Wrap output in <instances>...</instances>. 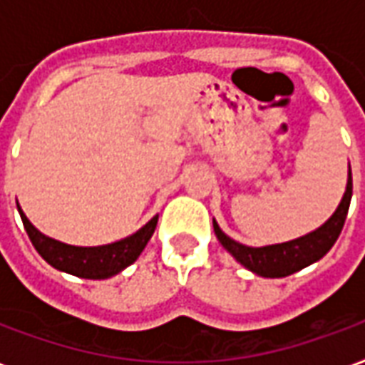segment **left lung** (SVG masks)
<instances>
[{"label": "left lung", "instance_id": "obj_1", "mask_svg": "<svg viewBox=\"0 0 365 365\" xmlns=\"http://www.w3.org/2000/svg\"><path fill=\"white\" fill-rule=\"evenodd\" d=\"M350 199H352V172H348L344 197H342L340 205H338V209L332 213L329 221L317 230H313V232L305 235V237L295 238V240H289V242H282V245L252 248V246L240 245L237 240L227 237L221 230V227L217 225V221H213V229L219 242L246 269H250V272L262 275V277H285V275L295 274L299 269L307 268L317 260H321L322 256L334 246L336 238L342 232V227H344Z\"/></svg>", "mask_w": 365, "mask_h": 365}]
</instances>
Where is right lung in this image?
Wrapping results in <instances>:
<instances>
[{"label":"right lung","instance_id":"right-lung-1","mask_svg":"<svg viewBox=\"0 0 365 365\" xmlns=\"http://www.w3.org/2000/svg\"><path fill=\"white\" fill-rule=\"evenodd\" d=\"M17 209H19L23 227L27 230L36 252L41 254L52 268L72 274L76 277H86V279H107L111 275L119 274L120 269L130 266L140 256L144 246L148 245V240L156 229V222H158V215H156L144 225L143 229L136 230L130 237L111 242V245L83 248V246L64 245L60 240L46 237L31 225L27 215L21 211L19 205Z\"/></svg>","mask_w":365,"mask_h":365}]
</instances>
